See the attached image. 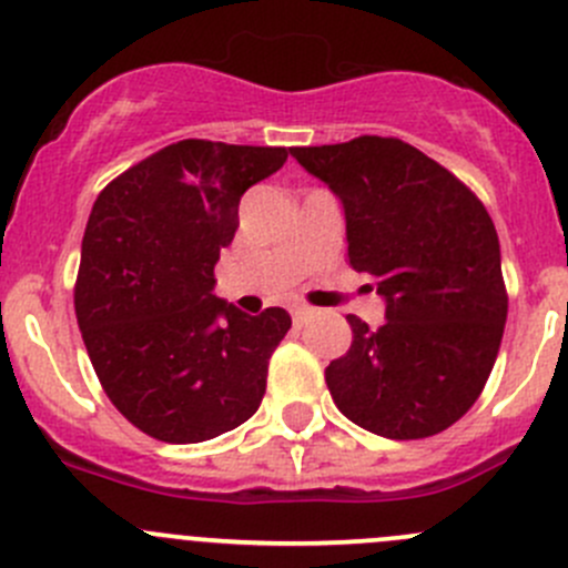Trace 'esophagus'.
<instances>
[{"label": "esophagus", "mask_w": 568, "mask_h": 568, "mask_svg": "<svg viewBox=\"0 0 568 568\" xmlns=\"http://www.w3.org/2000/svg\"><path fill=\"white\" fill-rule=\"evenodd\" d=\"M291 316H294V326H305L307 318L313 316V307L307 305H296L294 311H291Z\"/></svg>", "instance_id": "1"}]
</instances>
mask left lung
<instances>
[{"instance_id":"left-lung-1","label":"left lung","mask_w":568,"mask_h":568,"mask_svg":"<svg viewBox=\"0 0 568 568\" xmlns=\"http://www.w3.org/2000/svg\"><path fill=\"white\" fill-rule=\"evenodd\" d=\"M291 156L341 200L348 263L385 300L376 329L346 316L352 346L326 365L332 400L387 439L445 432L478 400L500 352L508 296L495 222L459 178L395 136Z\"/></svg>"}]
</instances>
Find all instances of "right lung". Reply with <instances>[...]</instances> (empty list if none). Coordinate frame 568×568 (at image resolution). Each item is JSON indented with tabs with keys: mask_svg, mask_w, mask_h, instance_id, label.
Here are the masks:
<instances>
[{
	"mask_svg": "<svg viewBox=\"0 0 568 568\" xmlns=\"http://www.w3.org/2000/svg\"><path fill=\"white\" fill-rule=\"evenodd\" d=\"M285 159V148L181 140L114 178L90 211L79 329L109 400L148 437L203 443L261 406L291 316L216 300L214 266L242 194Z\"/></svg>",
	"mask_w": 568,
	"mask_h": 568,
	"instance_id": "add662e5",
	"label": "right lung"
}]
</instances>
